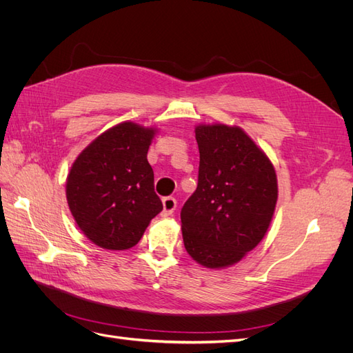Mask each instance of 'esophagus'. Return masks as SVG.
<instances>
[{
	"label": "esophagus",
	"instance_id": "obj_1",
	"mask_svg": "<svg viewBox=\"0 0 353 353\" xmlns=\"http://www.w3.org/2000/svg\"><path fill=\"white\" fill-rule=\"evenodd\" d=\"M176 209V199L174 197H165L163 199V210H162V216H169L172 215Z\"/></svg>",
	"mask_w": 353,
	"mask_h": 353
}]
</instances>
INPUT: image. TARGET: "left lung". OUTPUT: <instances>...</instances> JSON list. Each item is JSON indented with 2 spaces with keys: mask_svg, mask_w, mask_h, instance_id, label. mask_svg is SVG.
I'll return each instance as SVG.
<instances>
[{
  "mask_svg": "<svg viewBox=\"0 0 353 353\" xmlns=\"http://www.w3.org/2000/svg\"><path fill=\"white\" fill-rule=\"evenodd\" d=\"M199 183L181 210L184 245L206 268L239 262L268 230L279 188L270 159L237 126L196 128Z\"/></svg>",
  "mask_w": 353,
  "mask_h": 353,
  "instance_id": "obj_1",
  "label": "left lung"
}]
</instances>
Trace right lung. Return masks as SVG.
I'll return each mask as SVG.
<instances>
[{
    "mask_svg": "<svg viewBox=\"0 0 353 353\" xmlns=\"http://www.w3.org/2000/svg\"><path fill=\"white\" fill-rule=\"evenodd\" d=\"M154 130L132 122L110 128L74 160L66 183L81 231L103 249H131L163 205L147 160Z\"/></svg>",
    "mask_w": 353,
    "mask_h": 353,
    "instance_id": "obj_1",
    "label": "right lung"
}]
</instances>
